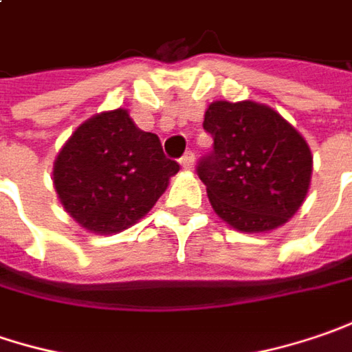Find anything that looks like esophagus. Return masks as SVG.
I'll list each match as a JSON object with an SVG mask.
<instances>
[{
    "instance_id": "1",
    "label": "esophagus",
    "mask_w": 352,
    "mask_h": 352,
    "mask_svg": "<svg viewBox=\"0 0 352 352\" xmlns=\"http://www.w3.org/2000/svg\"><path fill=\"white\" fill-rule=\"evenodd\" d=\"M179 163H181V167H185V169H191L192 165H195V153L192 151H187L181 160H179Z\"/></svg>"
}]
</instances>
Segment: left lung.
I'll return each mask as SVG.
<instances>
[{
    "mask_svg": "<svg viewBox=\"0 0 352 352\" xmlns=\"http://www.w3.org/2000/svg\"><path fill=\"white\" fill-rule=\"evenodd\" d=\"M203 128L212 151L197 163L208 201L242 232H266L287 222L311 181V151L276 110L256 102H212Z\"/></svg>",
    "mask_w": 352,
    "mask_h": 352,
    "instance_id": "1",
    "label": "left lung"
}]
</instances>
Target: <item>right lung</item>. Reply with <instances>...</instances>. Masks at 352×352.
I'll use <instances>...</instances> for the list:
<instances>
[{"mask_svg":"<svg viewBox=\"0 0 352 352\" xmlns=\"http://www.w3.org/2000/svg\"><path fill=\"white\" fill-rule=\"evenodd\" d=\"M179 163L128 110L90 118L60 149L53 181L65 210L90 232L112 234L138 222L167 189Z\"/></svg>","mask_w":352,"mask_h":352,"instance_id":"right-lung-1","label":"right lung"}]
</instances>
